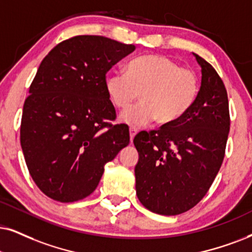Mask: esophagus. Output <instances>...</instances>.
Listing matches in <instances>:
<instances>
[{"label":"esophagus","mask_w":252,"mask_h":252,"mask_svg":"<svg viewBox=\"0 0 252 252\" xmlns=\"http://www.w3.org/2000/svg\"><path fill=\"white\" fill-rule=\"evenodd\" d=\"M129 132H130V141H133V137L136 136V133L138 132V130H137V128H133V126H131V128L129 129Z\"/></svg>","instance_id":"1"}]
</instances>
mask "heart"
<instances>
[{"label": "heart", "instance_id": "obj_1", "mask_svg": "<svg viewBox=\"0 0 252 252\" xmlns=\"http://www.w3.org/2000/svg\"><path fill=\"white\" fill-rule=\"evenodd\" d=\"M108 96L114 106L126 110L139 97L142 102L122 115L124 123L143 126L157 120L161 126L176 123L189 113L200 94V78L195 71L180 67L160 55L132 59L126 72L108 76Z\"/></svg>", "mask_w": 252, "mask_h": 252}]
</instances>
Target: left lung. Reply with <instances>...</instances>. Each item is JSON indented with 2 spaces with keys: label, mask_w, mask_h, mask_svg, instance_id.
I'll use <instances>...</instances> for the list:
<instances>
[{
  "label": "left lung",
  "mask_w": 252,
  "mask_h": 252,
  "mask_svg": "<svg viewBox=\"0 0 252 252\" xmlns=\"http://www.w3.org/2000/svg\"><path fill=\"white\" fill-rule=\"evenodd\" d=\"M194 56L202 73L194 106L176 123L133 138L139 155L136 194L160 215L181 214L201 201L224 158L230 129L227 89L211 63Z\"/></svg>",
  "instance_id": "left-lung-1"
}]
</instances>
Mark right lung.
I'll return each instance as SVG.
<instances>
[{
  "label": "right lung",
  "instance_id": "right-lung-1",
  "mask_svg": "<svg viewBox=\"0 0 252 252\" xmlns=\"http://www.w3.org/2000/svg\"><path fill=\"white\" fill-rule=\"evenodd\" d=\"M102 36H75L59 43L40 63L21 122V145L30 176L51 199L74 202L92 194L104 165L129 144L106 74L135 51Z\"/></svg>",
  "mask_w": 252,
  "mask_h": 252
}]
</instances>
